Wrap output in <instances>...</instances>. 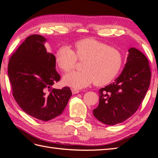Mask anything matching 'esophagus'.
I'll list each match as a JSON object with an SVG mask.
<instances>
[{"label": "esophagus", "instance_id": "1", "mask_svg": "<svg viewBox=\"0 0 158 158\" xmlns=\"http://www.w3.org/2000/svg\"><path fill=\"white\" fill-rule=\"evenodd\" d=\"M71 91H72L73 94H78L79 92V90L77 89H72Z\"/></svg>", "mask_w": 158, "mask_h": 158}]
</instances>
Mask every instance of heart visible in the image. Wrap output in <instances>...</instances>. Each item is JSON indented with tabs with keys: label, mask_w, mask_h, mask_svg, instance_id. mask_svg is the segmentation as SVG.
<instances>
[{
	"label": "heart",
	"mask_w": 158,
	"mask_h": 158,
	"mask_svg": "<svg viewBox=\"0 0 158 158\" xmlns=\"http://www.w3.org/2000/svg\"><path fill=\"white\" fill-rule=\"evenodd\" d=\"M77 59L85 60L83 71L73 72L64 77V83L75 88H85L93 83L96 85L108 84L122 64V55L118 49L94 39L77 41L75 52L69 47H62L56 55L57 64L64 73L75 68Z\"/></svg>",
	"instance_id": "obj_1"
}]
</instances>
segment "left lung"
I'll list each match as a JSON object with an SVG mask.
<instances>
[{
    "instance_id": "8db88e82",
    "label": "left lung",
    "mask_w": 158,
    "mask_h": 158,
    "mask_svg": "<svg viewBox=\"0 0 158 158\" xmlns=\"http://www.w3.org/2000/svg\"><path fill=\"white\" fill-rule=\"evenodd\" d=\"M151 69L146 56L132 48L122 73L113 83L99 90V104L94 115L106 125L122 123L132 116L145 98L150 85Z\"/></svg>"
}]
</instances>
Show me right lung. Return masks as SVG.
Listing matches in <instances>:
<instances>
[{
    "mask_svg": "<svg viewBox=\"0 0 158 158\" xmlns=\"http://www.w3.org/2000/svg\"><path fill=\"white\" fill-rule=\"evenodd\" d=\"M46 41L39 35L28 36L8 64L15 101L25 113L45 122L61 115L72 96L69 87L52 88L60 75L56 70L55 56L45 48Z\"/></svg>",
    "mask_w": 158,
    "mask_h": 158,
    "instance_id": "right-lung-1",
    "label": "right lung"
}]
</instances>
